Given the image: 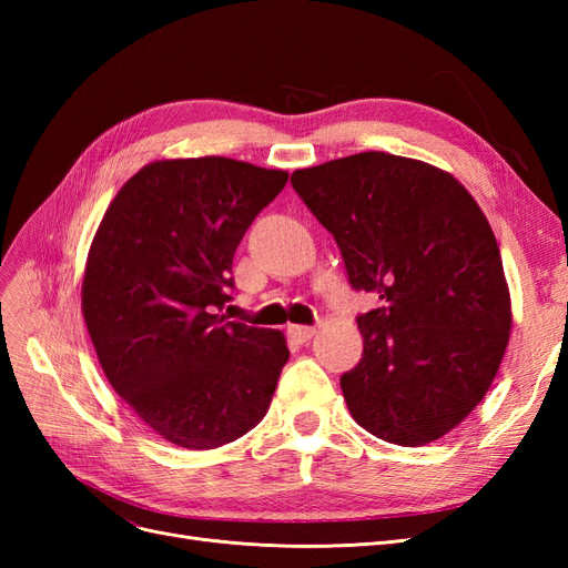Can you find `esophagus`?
I'll return each mask as SVG.
<instances>
[{"instance_id": "obj_1", "label": "esophagus", "mask_w": 568, "mask_h": 568, "mask_svg": "<svg viewBox=\"0 0 568 568\" xmlns=\"http://www.w3.org/2000/svg\"><path fill=\"white\" fill-rule=\"evenodd\" d=\"M286 334H288V338H294L296 343H307L311 341L315 334H317V329L315 326H303V324H291L288 329H286Z\"/></svg>"}]
</instances>
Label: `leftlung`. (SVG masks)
Listing matches in <instances>:
<instances>
[{"label": "left lung", "mask_w": 568, "mask_h": 568, "mask_svg": "<svg viewBox=\"0 0 568 568\" xmlns=\"http://www.w3.org/2000/svg\"><path fill=\"white\" fill-rule=\"evenodd\" d=\"M291 184L341 248L353 288L379 307L357 317L363 357L341 376L353 419L415 448L484 400L511 329L500 248L450 173L365 151L303 168Z\"/></svg>", "instance_id": "left-lung-1"}]
</instances>
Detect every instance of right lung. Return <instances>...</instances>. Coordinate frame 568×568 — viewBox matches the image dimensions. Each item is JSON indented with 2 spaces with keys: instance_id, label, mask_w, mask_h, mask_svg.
<instances>
[{
  "instance_id": "add662e5",
  "label": "right lung",
  "mask_w": 568,
  "mask_h": 568,
  "mask_svg": "<svg viewBox=\"0 0 568 568\" xmlns=\"http://www.w3.org/2000/svg\"><path fill=\"white\" fill-rule=\"evenodd\" d=\"M286 170L225 156L132 175L99 222L82 317L109 384L168 443L213 450L261 424L288 359L277 329L217 315L232 261Z\"/></svg>"
}]
</instances>
